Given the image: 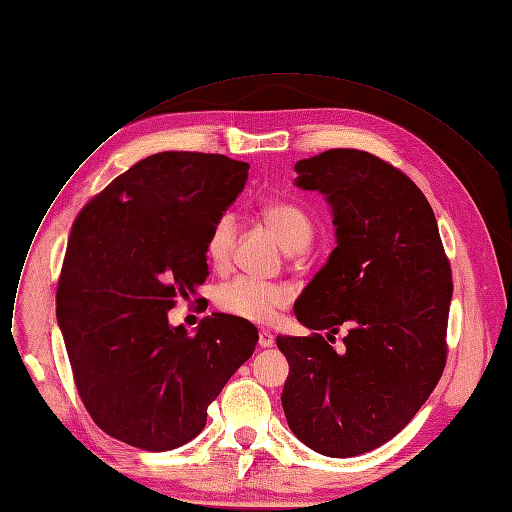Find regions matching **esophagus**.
Returning a JSON list of instances; mask_svg holds the SVG:
<instances>
[{"mask_svg": "<svg viewBox=\"0 0 512 512\" xmlns=\"http://www.w3.org/2000/svg\"><path fill=\"white\" fill-rule=\"evenodd\" d=\"M258 345H260L262 349L273 347V345H275V335L270 333V330H266V328H260V330H258Z\"/></svg>", "mask_w": 512, "mask_h": 512, "instance_id": "obj_1", "label": "esophagus"}]
</instances>
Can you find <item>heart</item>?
<instances>
[{"label":"heart","instance_id":"b5f03b06","mask_svg":"<svg viewBox=\"0 0 512 512\" xmlns=\"http://www.w3.org/2000/svg\"><path fill=\"white\" fill-rule=\"evenodd\" d=\"M262 217L275 231L281 246L287 252H299L310 246L314 237V223L304 208L291 202H270L262 208ZM237 239V221L231 213L221 215L206 235V260L223 270L229 266ZM217 306L237 318L250 322H270L281 308L291 302V291L285 285L268 283L252 277H235L223 283L215 293Z\"/></svg>","mask_w":512,"mask_h":512}]
</instances>
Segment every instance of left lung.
<instances>
[{
	"instance_id": "8db88e82",
	"label": "left lung",
	"mask_w": 512,
	"mask_h": 512,
	"mask_svg": "<svg viewBox=\"0 0 512 512\" xmlns=\"http://www.w3.org/2000/svg\"><path fill=\"white\" fill-rule=\"evenodd\" d=\"M295 186L333 206L337 248L293 306L318 333L277 337L289 362L283 409L291 432L326 457L364 455L397 436L446 364L453 277L434 210L411 179L355 148L295 163Z\"/></svg>"
}]
</instances>
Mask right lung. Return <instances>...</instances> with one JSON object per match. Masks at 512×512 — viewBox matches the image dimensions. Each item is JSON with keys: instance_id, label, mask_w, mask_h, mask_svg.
Segmentation results:
<instances>
[{"instance_id": "1", "label": "right lung", "mask_w": 512, "mask_h": 512, "mask_svg": "<svg viewBox=\"0 0 512 512\" xmlns=\"http://www.w3.org/2000/svg\"><path fill=\"white\" fill-rule=\"evenodd\" d=\"M250 165L225 155L157 153L76 217L57 283L78 395L109 436L171 450L196 438L206 409L258 343L252 322L215 312L196 335L167 312L208 277L206 235L244 190Z\"/></svg>"}]
</instances>
